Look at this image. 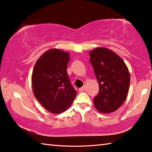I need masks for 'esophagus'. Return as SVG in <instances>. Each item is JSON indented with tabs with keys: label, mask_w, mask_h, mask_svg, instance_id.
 Here are the masks:
<instances>
[{
	"label": "esophagus",
	"mask_w": 152,
	"mask_h": 152,
	"mask_svg": "<svg viewBox=\"0 0 152 152\" xmlns=\"http://www.w3.org/2000/svg\"><path fill=\"white\" fill-rule=\"evenodd\" d=\"M85 86H82L81 88H79V91H80V92H83V91H85Z\"/></svg>",
	"instance_id": "obj_1"
}]
</instances>
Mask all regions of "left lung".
I'll return each mask as SVG.
<instances>
[{
    "instance_id": "1",
    "label": "left lung",
    "mask_w": 152,
    "mask_h": 152,
    "mask_svg": "<svg viewBox=\"0 0 152 152\" xmlns=\"http://www.w3.org/2000/svg\"><path fill=\"white\" fill-rule=\"evenodd\" d=\"M89 54L99 85L98 95L94 98V105L103 114L114 112L123 104L128 95V67L121 57L107 48H95Z\"/></svg>"
}]
</instances>
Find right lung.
<instances>
[{"instance_id":"1","label":"right lung","mask_w":152,"mask_h":152,"mask_svg":"<svg viewBox=\"0 0 152 152\" xmlns=\"http://www.w3.org/2000/svg\"><path fill=\"white\" fill-rule=\"evenodd\" d=\"M69 53L51 49L39 57L34 67L32 85L34 95L39 103L53 114L68 109L76 96L67 74Z\"/></svg>"}]
</instances>
